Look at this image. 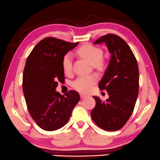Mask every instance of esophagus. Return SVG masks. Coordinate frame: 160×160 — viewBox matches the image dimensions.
<instances>
[{"instance_id":"esophagus-1","label":"esophagus","mask_w":160,"mask_h":160,"mask_svg":"<svg viewBox=\"0 0 160 160\" xmlns=\"http://www.w3.org/2000/svg\"><path fill=\"white\" fill-rule=\"evenodd\" d=\"M85 97H87V96L84 95V94H81V98H82V99L85 98Z\"/></svg>"}]
</instances>
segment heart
<instances>
[{
  "label": "heart",
  "mask_w": 160,
  "mask_h": 160,
  "mask_svg": "<svg viewBox=\"0 0 160 160\" xmlns=\"http://www.w3.org/2000/svg\"><path fill=\"white\" fill-rule=\"evenodd\" d=\"M77 54L93 63L95 68L100 69L104 67V62L101 59L102 56V51L98 47L92 45H84L77 49ZM62 67L66 74H69L72 72V55L70 53H67L63 57ZM97 81V76L94 74L79 76L72 82V87L76 91L82 93H88L91 91Z\"/></svg>",
  "instance_id": "1"
}]
</instances>
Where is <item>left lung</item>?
<instances>
[{
    "instance_id": "1",
    "label": "left lung",
    "mask_w": 160,
    "mask_h": 160,
    "mask_svg": "<svg viewBox=\"0 0 160 160\" xmlns=\"http://www.w3.org/2000/svg\"><path fill=\"white\" fill-rule=\"evenodd\" d=\"M106 43L111 59L99 83L109 98L102 101L93 97L96 106L91 111L93 122L106 131H116L126 124L134 110L139 88V72L136 58L130 47L119 36L106 34L95 44Z\"/></svg>"
}]
</instances>
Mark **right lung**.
I'll use <instances>...</instances> for the list:
<instances>
[{
	"label": "right lung",
	"mask_w": 160,
	"mask_h": 160,
	"mask_svg": "<svg viewBox=\"0 0 160 160\" xmlns=\"http://www.w3.org/2000/svg\"><path fill=\"white\" fill-rule=\"evenodd\" d=\"M78 44L46 37L36 45L27 58L22 89L31 118L44 130L63 127L80 99L76 91H69L65 96L55 91L58 82H64L63 57Z\"/></svg>",
	"instance_id": "1"
}]
</instances>
